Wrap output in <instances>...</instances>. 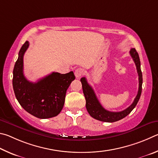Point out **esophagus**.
Masks as SVG:
<instances>
[{"label":"esophagus","mask_w":158,"mask_h":158,"mask_svg":"<svg viewBox=\"0 0 158 158\" xmlns=\"http://www.w3.org/2000/svg\"><path fill=\"white\" fill-rule=\"evenodd\" d=\"M85 73V71H84V69H82L81 68H78L76 69V71H75V76L77 77V78H79L80 77H81L82 75H84Z\"/></svg>","instance_id":"obj_1"}]
</instances>
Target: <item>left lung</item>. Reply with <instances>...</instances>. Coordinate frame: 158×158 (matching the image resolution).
<instances>
[{
    "instance_id": "8db88e82",
    "label": "left lung",
    "mask_w": 158,
    "mask_h": 158,
    "mask_svg": "<svg viewBox=\"0 0 158 158\" xmlns=\"http://www.w3.org/2000/svg\"><path fill=\"white\" fill-rule=\"evenodd\" d=\"M130 54H131L132 60H133L134 62L135 63L138 76H139V89H138L137 94L135 98L133 103L128 108L123 110V111L110 112L108 110L105 109L101 105L100 102L98 101L95 94L94 91L92 87L87 82V79L85 77H82L81 79L82 90H83V94L85 95V100H86L87 110L89 112L91 117L94 118L95 119L104 121V122H115V121L121 120L124 117H126L127 115H128L132 112V110L135 108V106H137L138 101L139 100L141 94H142L143 81L142 73V71H141V64L139 55H138L135 48H131V51H130Z\"/></svg>"
}]
</instances>
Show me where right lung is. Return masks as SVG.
I'll return each mask as SVG.
<instances>
[{
	"mask_svg": "<svg viewBox=\"0 0 158 158\" xmlns=\"http://www.w3.org/2000/svg\"><path fill=\"white\" fill-rule=\"evenodd\" d=\"M28 46L26 41L14 67L12 85L16 98L21 107L35 117H54L62 110L66 90L76 77L73 71L66 74L52 72L36 82L27 81L23 75V55Z\"/></svg>",
	"mask_w": 158,
	"mask_h": 158,
	"instance_id": "right-lung-1",
	"label": "right lung"
}]
</instances>
